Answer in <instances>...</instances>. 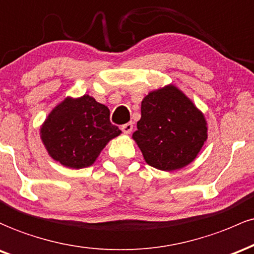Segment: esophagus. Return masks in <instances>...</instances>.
I'll use <instances>...</instances> for the list:
<instances>
[{
	"instance_id": "esophagus-1",
	"label": "esophagus",
	"mask_w": 254,
	"mask_h": 254,
	"mask_svg": "<svg viewBox=\"0 0 254 254\" xmlns=\"http://www.w3.org/2000/svg\"><path fill=\"white\" fill-rule=\"evenodd\" d=\"M121 129H122V132L126 133V134H129L133 129V122H127V124L122 125Z\"/></svg>"
}]
</instances>
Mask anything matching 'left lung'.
Segmentation results:
<instances>
[{
	"mask_svg": "<svg viewBox=\"0 0 254 254\" xmlns=\"http://www.w3.org/2000/svg\"><path fill=\"white\" fill-rule=\"evenodd\" d=\"M136 127L133 139L146 163L165 172L190 164L207 139L204 115L173 85L142 99Z\"/></svg>",
	"mask_w": 254,
	"mask_h": 254,
	"instance_id": "1",
	"label": "left lung"
}]
</instances>
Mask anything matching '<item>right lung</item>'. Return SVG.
<instances>
[{
    "label": "right lung",
    "mask_w": 254,
    "mask_h": 254,
    "mask_svg": "<svg viewBox=\"0 0 254 254\" xmlns=\"http://www.w3.org/2000/svg\"><path fill=\"white\" fill-rule=\"evenodd\" d=\"M121 130L110 122V112L95 98L85 95L59 104L41 128L49 155L73 169L89 167L110 139Z\"/></svg>",
    "instance_id": "right-lung-1"
}]
</instances>
